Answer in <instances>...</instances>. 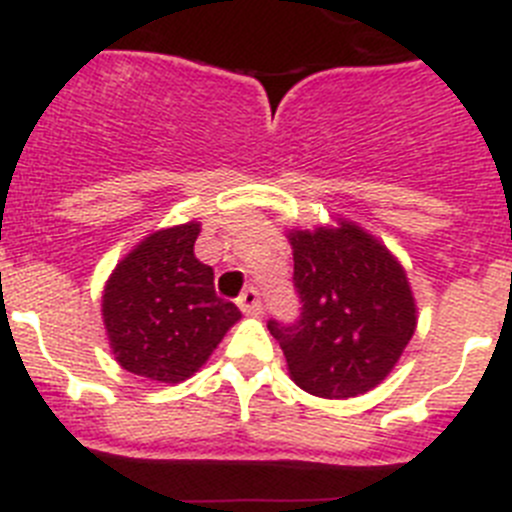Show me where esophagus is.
<instances>
[{"label": "esophagus", "instance_id": "1", "mask_svg": "<svg viewBox=\"0 0 512 512\" xmlns=\"http://www.w3.org/2000/svg\"><path fill=\"white\" fill-rule=\"evenodd\" d=\"M238 307H241L246 315H259L261 312V295H259V289H243V295L238 297Z\"/></svg>", "mask_w": 512, "mask_h": 512}]
</instances>
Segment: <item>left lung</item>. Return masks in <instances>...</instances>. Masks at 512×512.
I'll use <instances>...</instances> for the list:
<instances>
[{
  "label": "left lung",
  "instance_id": "1",
  "mask_svg": "<svg viewBox=\"0 0 512 512\" xmlns=\"http://www.w3.org/2000/svg\"><path fill=\"white\" fill-rule=\"evenodd\" d=\"M300 318L269 320L297 387L346 400L377 387L418 325L405 269L359 225L292 230Z\"/></svg>",
  "mask_w": 512,
  "mask_h": 512
}]
</instances>
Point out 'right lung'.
<instances>
[{
    "mask_svg": "<svg viewBox=\"0 0 512 512\" xmlns=\"http://www.w3.org/2000/svg\"><path fill=\"white\" fill-rule=\"evenodd\" d=\"M200 223L156 230L115 266L102 318L117 364L138 377L176 384L192 377L241 318L215 295V274L194 256Z\"/></svg>",
    "mask_w": 512,
    "mask_h": 512,
    "instance_id": "add662e5",
    "label": "right lung"
}]
</instances>
